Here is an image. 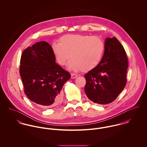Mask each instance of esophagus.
Returning a JSON list of instances; mask_svg holds the SVG:
<instances>
[{
    "mask_svg": "<svg viewBox=\"0 0 147 147\" xmlns=\"http://www.w3.org/2000/svg\"><path fill=\"white\" fill-rule=\"evenodd\" d=\"M78 76V75L77 74H74V73L71 74V79H75Z\"/></svg>",
    "mask_w": 147,
    "mask_h": 147,
    "instance_id": "esophagus-1",
    "label": "esophagus"
}]
</instances>
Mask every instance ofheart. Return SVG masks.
Returning a JSON list of instances; mask_svg holds the SVG:
<instances>
[{
	"mask_svg": "<svg viewBox=\"0 0 147 147\" xmlns=\"http://www.w3.org/2000/svg\"><path fill=\"white\" fill-rule=\"evenodd\" d=\"M59 42L52 43L51 49L61 65L72 58L69 68L84 71L94 68L100 62L105 50V44L97 36L88 34H66L60 37Z\"/></svg>",
	"mask_w": 147,
	"mask_h": 147,
	"instance_id": "obj_1",
	"label": "heart"
}]
</instances>
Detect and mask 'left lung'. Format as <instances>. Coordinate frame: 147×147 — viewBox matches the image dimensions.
<instances>
[{"mask_svg":"<svg viewBox=\"0 0 147 147\" xmlns=\"http://www.w3.org/2000/svg\"><path fill=\"white\" fill-rule=\"evenodd\" d=\"M127 68L128 58L122 44L115 37L107 38L100 62L84 75L88 98L102 105L113 102L126 86Z\"/></svg>","mask_w":147,"mask_h":147,"instance_id":"1","label":"left lung"}]
</instances>
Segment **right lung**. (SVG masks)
I'll return each instance as SVG.
<instances>
[{
    "instance_id": "obj_1",
    "label": "right lung",
    "mask_w": 147,
    "mask_h": 147,
    "mask_svg": "<svg viewBox=\"0 0 147 147\" xmlns=\"http://www.w3.org/2000/svg\"><path fill=\"white\" fill-rule=\"evenodd\" d=\"M20 74L24 93L32 102L43 107H54L61 100L63 85L71 75L55 62L51 46L37 42L24 50Z\"/></svg>"
}]
</instances>
